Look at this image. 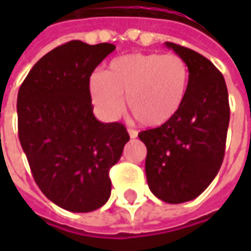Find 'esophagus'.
I'll list each match as a JSON object with an SVG mask.
<instances>
[{
	"label": "esophagus",
	"mask_w": 251,
	"mask_h": 251,
	"mask_svg": "<svg viewBox=\"0 0 251 251\" xmlns=\"http://www.w3.org/2000/svg\"><path fill=\"white\" fill-rule=\"evenodd\" d=\"M128 134H130V138H137L138 137V132L132 128H128Z\"/></svg>",
	"instance_id": "esophagus-1"
}]
</instances>
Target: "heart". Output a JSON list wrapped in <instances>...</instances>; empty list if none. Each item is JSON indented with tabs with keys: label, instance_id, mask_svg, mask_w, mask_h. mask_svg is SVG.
Listing matches in <instances>:
<instances>
[{
	"label": "heart",
	"instance_id": "1",
	"mask_svg": "<svg viewBox=\"0 0 251 251\" xmlns=\"http://www.w3.org/2000/svg\"><path fill=\"white\" fill-rule=\"evenodd\" d=\"M188 67L177 54L132 53L114 58L89 79L93 104L107 119L117 117L126 96L127 110L142 126L159 127L181 107Z\"/></svg>",
	"mask_w": 251,
	"mask_h": 251
}]
</instances>
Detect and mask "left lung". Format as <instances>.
Segmentation results:
<instances>
[{
    "instance_id": "obj_1",
    "label": "left lung",
    "mask_w": 251,
    "mask_h": 251,
    "mask_svg": "<svg viewBox=\"0 0 251 251\" xmlns=\"http://www.w3.org/2000/svg\"><path fill=\"white\" fill-rule=\"evenodd\" d=\"M165 44L187 64L186 96L173 119L138 137L147 147L151 191L165 202L180 204L197 198L218 175L230 109L224 75L214 64L191 49Z\"/></svg>"
}]
</instances>
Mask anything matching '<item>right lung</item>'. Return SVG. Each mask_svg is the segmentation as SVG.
I'll return each instance as SVG.
<instances>
[{
	"label": "right lung",
	"instance_id": "right-lung-1",
	"mask_svg": "<svg viewBox=\"0 0 251 251\" xmlns=\"http://www.w3.org/2000/svg\"><path fill=\"white\" fill-rule=\"evenodd\" d=\"M116 46L81 40L43 55L18 92V134L34 181L55 205L91 212L110 197L109 170L130 135L93 114L89 79Z\"/></svg>",
	"mask_w": 251,
	"mask_h": 251
}]
</instances>
